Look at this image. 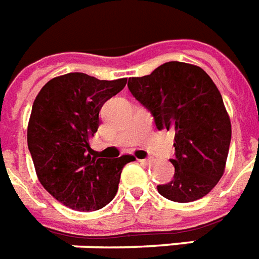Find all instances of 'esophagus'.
I'll use <instances>...</instances> for the list:
<instances>
[{
    "label": "esophagus",
    "mask_w": 259,
    "mask_h": 259,
    "mask_svg": "<svg viewBox=\"0 0 259 259\" xmlns=\"http://www.w3.org/2000/svg\"><path fill=\"white\" fill-rule=\"evenodd\" d=\"M140 162H143V163H148V159H139Z\"/></svg>",
    "instance_id": "1"
}]
</instances>
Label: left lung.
I'll return each instance as SVG.
<instances>
[{
  "label": "left lung",
  "mask_w": 259,
  "mask_h": 259,
  "mask_svg": "<svg viewBox=\"0 0 259 259\" xmlns=\"http://www.w3.org/2000/svg\"><path fill=\"white\" fill-rule=\"evenodd\" d=\"M129 91L155 118L159 130L174 126V180L158 185L176 202H192L211 191L222 177L231 143V119L221 93L198 66L168 61L151 75L130 78ZM173 116L174 124L169 122Z\"/></svg>",
  "instance_id": "left-lung-1"
}]
</instances>
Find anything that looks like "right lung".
I'll list each match as a JSON object with an SVG mask.
<instances>
[{"mask_svg": "<svg viewBox=\"0 0 259 259\" xmlns=\"http://www.w3.org/2000/svg\"><path fill=\"white\" fill-rule=\"evenodd\" d=\"M127 79L100 81L83 72L53 78L32 104L27 144L38 180L53 198L71 208L97 210L114 199L122 168L133 156L101 158L91 148L99 112Z\"/></svg>", "mask_w": 259, "mask_h": 259, "instance_id": "1", "label": "right lung"}]
</instances>
